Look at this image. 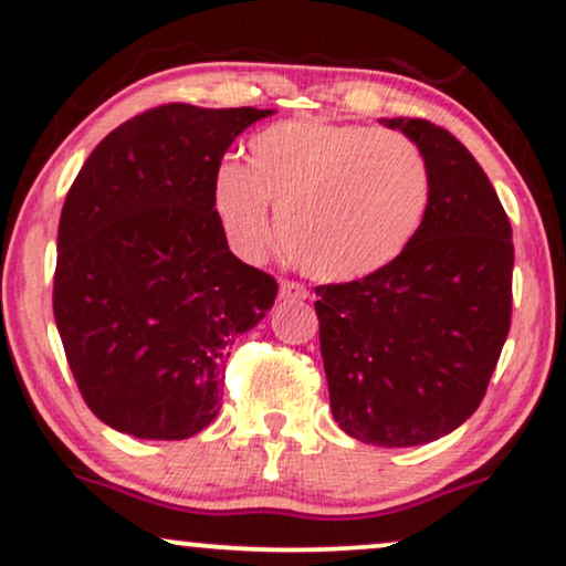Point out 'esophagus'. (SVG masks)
<instances>
[{
    "mask_svg": "<svg viewBox=\"0 0 566 566\" xmlns=\"http://www.w3.org/2000/svg\"><path fill=\"white\" fill-rule=\"evenodd\" d=\"M279 297H282V301H305L308 292H305L303 284L287 282V279H284V282L279 284Z\"/></svg>",
    "mask_w": 566,
    "mask_h": 566,
    "instance_id": "34e87169",
    "label": "esophagus"
}]
</instances>
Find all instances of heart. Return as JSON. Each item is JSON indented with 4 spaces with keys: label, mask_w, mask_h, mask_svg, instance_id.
Masks as SVG:
<instances>
[{
    "label": "heart",
    "mask_w": 566,
    "mask_h": 566,
    "mask_svg": "<svg viewBox=\"0 0 566 566\" xmlns=\"http://www.w3.org/2000/svg\"><path fill=\"white\" fill-rule=\"evenodd\" d=\"M428 165L405 135L319 119L252 135L247 167L223 161L212 207L233 250L258 258L274 237L305 274L354 282L409 244L428 207Z\"/></svg>",
    "instance_id": "1"
}]
</instances>
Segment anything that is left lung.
I'll return each mask as SVG.
<instances>
[{
  "label": "left lung",
  "mask_w": 566,
  "mask_h": 566,
  "mask_svg": "<svg viewBox=\"0 0 566 566\" xmlns=\"http://www.w3.org/2000/svg\"><path fill=\"white\" fill-rule=\"evenodd\" d=\"M428 165L420 229L365 279L316 287L329 407L348 437L418 447L482 405L511 329L513 242L469 148L426 119H382Z\"/></svg>",
  "instance_id": "1"
}]
</instances>
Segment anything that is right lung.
Masks as SVG:
<instances>
[{
  "label": "right lung",
  "instance_id": "add662e5",
  "mask_svg": "<svg viewBox=\"0 0 566 566\" xmlns=\"http://www.w3.org/2000/svg\"><path fill=\"white\" fill-rule=\"evenodd\" d=\"M271 108L143 112L95 146L63 201L53 311L97 418L138 439H188L216 420L233 337L274 305V276L239 261L212 180Z\"/></svg>",
  "mask_w": 566,
  "mask_h": 566
}]
</instances>
